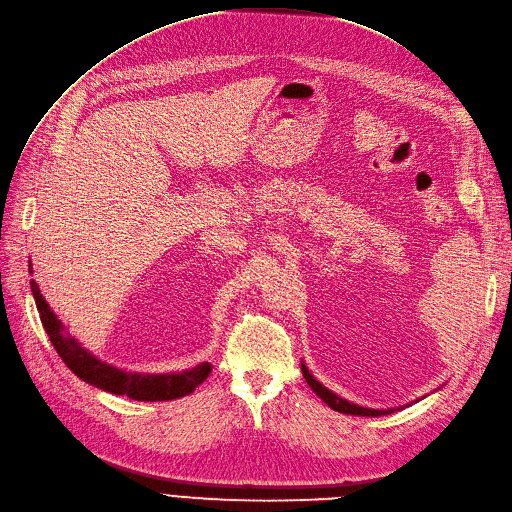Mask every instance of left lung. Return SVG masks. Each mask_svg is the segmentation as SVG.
Segmentation results:
<instances>
[{"instance_id": "left-lung-1", "label": "left lung", "mask_w": 512, "mask_h": 512, "mask_svg": "<svg viewBox=\"0 0 512 512\" xmlns=\"http://www.w3.org/2000/svg\"><path fill=\"white\" fill-rule=\"evenodd\" d=\"M301 370H303V376H305V381H307V385L316 391V395L320 397V399H324V402L332 408V410H337V412H343V414H353V416H381V414H389L391 410H370V408H362V406H355V404H349L347 399H343V397H339V395H335L332 391H328L322 383H318L314 376L309 374V370L305 368V366H301Z\"/></svg>"}]
</instances>
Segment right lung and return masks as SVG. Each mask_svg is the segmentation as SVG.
<instances>
[{"instance_id":"right-lung-1","label":"right lung","mask_w":512,"mask_h":512,"mask_svg":"<svg viewBox=\"0 0 512 512\" xmlns=\"http://www.w3.org/2000/svg\"><path fill=\"white\" fill-rule=\"evenodd\" d=\"M31 291L37 303L41 324L46 328L54 349L58 351L62 362L85 383L100 387L108 393L127 395L131 399H138V402H167V399L190 395L211 372V364L207 362L182 374H127L123 370L108 366L96 360L90 351H85L75 341V337L66 332L60 320H56L46 299L41 297L35 280H31Z\"/></svg>"}]
</instances>
